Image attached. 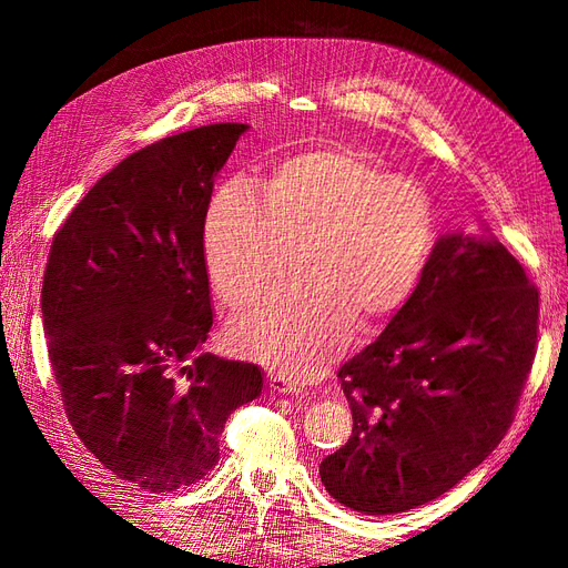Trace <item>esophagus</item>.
<instances>
[{
    "label": "esophagus",
    "instance_id": "esophagus-1",
    "mask_svg": "<svg viewBox=\"0 0 568 568\" xmlns=\"http://www.w3.org/2000/svg\"><path fill=\"white\" fill-rule=\"evenodd\" d=\"M270 388L277 393H291V395L301 393V386L296 382L284 379V376H277V374H270Z\"/></svg>",
    "mask_w": 568,
    "mask_h": 568
}]
</instances>
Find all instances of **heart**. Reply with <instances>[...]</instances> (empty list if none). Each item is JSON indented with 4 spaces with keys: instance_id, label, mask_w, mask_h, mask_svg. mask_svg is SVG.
Listing matches in <instances>:
<instances>
[{
    "instance_id": "obj_1",
    "label": "heart",
    "mask_w": 568,
    "mask_h": 568,
    "mask_svg": "<svg viewBox=\"0 0 568 568\" xmlns=\"http://www.w3.org/2000/svg\"><path fill=\"white\" fill-rule=\"evenodd\" d=\"M303 282L274 286L230 324L236 353L288 379H315L348 346L355 322L379 324L415 294L438 239L428 189L367 151L324 144L274 161L263 194L227 182L203 215V253L222 301L251 303L303 239Z\"/></svg>"
}]
</instances>
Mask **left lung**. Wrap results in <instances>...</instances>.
<instances>
[{"label":"left lung","instance_id":"8db88e82","mask_svg":"<svg viewBox=\"0 0 568 568\" xmlns=\"http://www.w3.org/2000/svg\"><path fill=\"white\" fill-rule=\"evenodd\" d=\"M538 311V288L495 236L443 234L415 294L338 369L353 434L320 464L326 493L398 514L457 486L511 426Z\"/></svg>","mask_w":568,"mask_h":568}]
</instances>
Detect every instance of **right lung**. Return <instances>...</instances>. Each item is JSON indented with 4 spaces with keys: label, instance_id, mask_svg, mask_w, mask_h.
Here are the masks:
<instances>
[{
    "label": "right lung",
    "instance_id": "obj_1",
    "mask_svg": "<svg viewBox=\"0 0 568 568\" xmlns=\"http://www.w3.org/2000/svg\"><path fill=\"white\" fill-rule=\"evenodd\" d=\"M244 123L186 130L120 161L49 248L42 322L68 422L106 469L149 493L220 457L257 365L201 353L213 326L203 215Z\"/></svg>",
    "mask_w": 568,
    "mask_h": 568
}]
</instances>
